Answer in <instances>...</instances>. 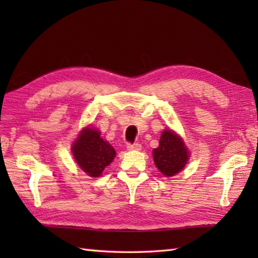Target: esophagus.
<instances>
[{
	"label": "esophagus",
	"mask_w": 258,
	"mask_h": 258,
	"mask_svg": "<svg viewBox=\"0 0 258 258\" xmlns=\"http://www.w3.org/2000/svg\"><path fill=\"white\" fill-rule=\"evenodd\" d=\"M126 149L130 151H140L142 149V145L139 143H134V144L127 143V145H126Z\"/></svg>",
	"instance_id": "1"
}]
</instances>
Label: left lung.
I'll list each match as a JSON object with an SVG mask.
<instances>
[{"label": "left lung", "instance_id": "obj_1", "mask_svg": "<svg viewBox=\"0 0 258 258\" xmlns=\"http://www.w3.org/2000/svg\"><path fill=\"white\" fill-rule=\"evenodd\" d=\"M153 157L156 167L163 175L174 176L187 163L188 151L176 133L165 130L162 133L160 145L153 150Z\"/></svg>", "mask_w": 258, "mask_h": 258}]
</instances>
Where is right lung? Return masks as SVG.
<instances>
[{
	"label": "right lung",
	"mask_w": 258,
	"mask_h": 258,
	"mask_svg": "<svg viewBox=\"0 0 258 258\" xmlns=\"http://www.w3.org/2000/svg\"><path fill=\"white\" fill-rule=\"evenodd\" d=\"M100 134L98 131L87 127L82 131L72 147L76 163L92 177L100 176L116 154L113 146L104 141Z\"/></svg>",
	"instance_id": "obj_1"
}]
</instances>
